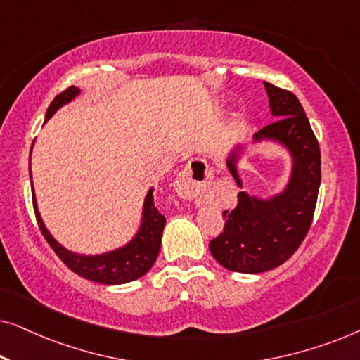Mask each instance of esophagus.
<instances>
[{
	"label": "esophagus",
	"mask_w": 360,
	"mask_h": 360,
	"mask_svg": "<svg viewBox=\"0 0 360 360\" xmlns=\"http://www.w3.org/2000/svg\"><path fill=\"white\" fill-rule=\"evenodd\" d=\"M211 180L210 165L203 159L191 160L176 176L174 188L180 198L193 200L200 198L203 191L208 188Z\"/></svg>",
	"instance_id": "34e87169"
}]
</instances>
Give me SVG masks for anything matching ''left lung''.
Masks as SVG:
<instances>
[{"label":"left lung","mask_w":360,"mask_h":360,"mask_svg":"<svg viewBox=\"0 0 360 360\" xmlns=\"http://www.w3.org/2000/svg\"><path fill=\"white\" fill-rule=\"evenodd\" d=\"M272 124L252 136V144L270 142L287 152L290 174L282 190L260 196L239 191V203L224 211V231L210 243L213 257L224 269L240 274H260L282 265L300 248L311 226L321 184V154L302 103L292 91L264 82ZM248 147L234 144L228 167L244 188L239 165Z\"/></svg>","instance_id":"obj_1"}]
</instances>
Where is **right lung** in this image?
Returning <instances> with one entry per match:
<instances>
[{
	"mask_svg": "<svg viewBox=\"0 0 360 360\" xmlns=\"http://www.w3.org/2000/svg\"><path fill=\"white\" fill-rule=\"evenodd\" d=\"M80 93V88L70 86L68 90L62 91L60 95L53 98L51 106L47 108L46 121L44 122L51 120L60 108L68 105V103H72L73 100H77ZM29 174H31V167H29ZM31 186L34 211H36L39 228H41L44 238H46L49 245L53 249V252L60 257L62 262L65 264L68 269L73 270V272L80 275V277L103 285H121L141 278L142 275L149 272L152 265H154L160 250L162 233H164L165 228V218L154 206V195H152L154 193V186H150L149 191H147L144 203H142L141 221L134 236H132L126 244L120 245V248L106 250V252L100 254H80L63 248V245L51 234V231L46 228V224H44L41 211L37 208L36 193H34L32 174Z\"/></svg>",
	"mask_w": 360,
	"mask_h": 360,
	"instance_id": "1",
	"label": "right lung"
}]
</instances>
